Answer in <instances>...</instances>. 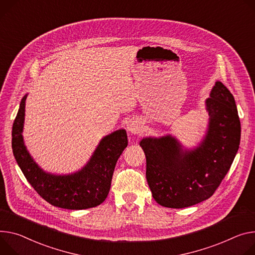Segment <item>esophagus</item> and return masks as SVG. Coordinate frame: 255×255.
<instances>
[{"label": "esophagus", "instance_id": "obj_1", "mask_svg": "<svg viewBox=\"0 0 255 255\" xmlns=\"http://www.w3.org/2000/svg\"><path fill=\"white\" fill-rule=\"evenodd\" d=\"M127 129H128L129 132H131V133H133V134H137V133H139V131H140L139 125H138V123H136V122H134V121L128 122V124H127Z\"/></svg>", "mask_w": 255, "mask_h": 255}]
</instances>
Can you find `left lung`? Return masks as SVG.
<instances>
[{
	"mask_svg": "<svg viewBox=\"0 0 255 255\" xmlns=\"http://www.w3.org/2000/svg\"><path fill=\"white\" fill-rule=\"evenodd\" d=\"M210 125L194 150H183L171 136L141 140L146 180L154 200L182 208L210 198L220 186L238 151L241 125L234 97L217 82L206 100Z\"/></svg>",
	"mask_w": 255,
	"mask_h": 255,
	"instance_id": "8db88e82",
	"label": "left lung"
}]
</instances>
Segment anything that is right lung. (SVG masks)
<instances>
[{
	"label": "right lung",
	"instance_id": "add662e5",
	"mask_svg": "<svg viewBox=\"0 0 255 255\" xmlns=\"http://www.w3.org/2000/svg\"><path fill=\"white\" fill-rule=\"evenodd\" d=\"M26 96L22 99L12 127V149L22 173L34 190L54 206L85 210L100 205L107 198L116 163L128 145L127 133L118 130L103 138L88 164L78 173L55 176L44 173L34 163L23 142Z\"/></svg>",
	"mask_w": 255,
	"mask_h": 255
}]
</instances>
